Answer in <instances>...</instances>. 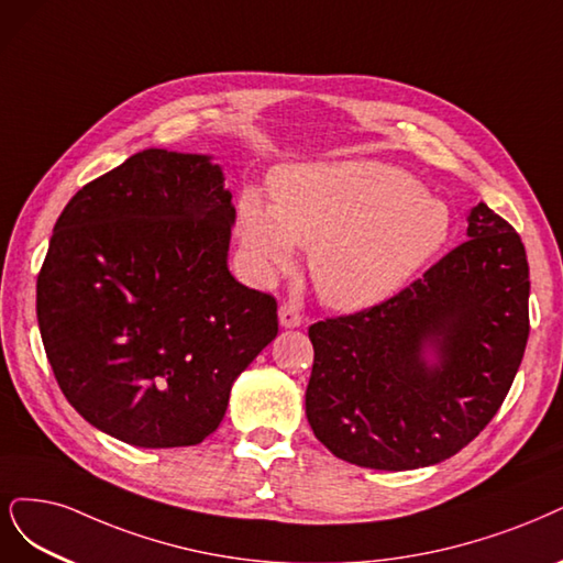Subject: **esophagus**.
Returning a JSON list of instances; mask_svg holds the SVG:
<instances>
[{
    "mask_svg": "<svg viewBox=\"0 0 563 563\" xmlns=\"http://www.w3.org/2000/svg\"><path fill=\"white\" fill-rule=\"evenodd\" d=\"M279 323L284 328H298L302 323V317L298 314V309H294L290 305H282L279 307Z\"/></svg>",
    "mask_w": 563,
    "mask_h": 563,
    "instance_id": "esophagus-1",
    "label": "esophagus"
}]
</instances>
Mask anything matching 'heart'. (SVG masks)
<instances>
[{
    "mask_svg": "<svg viewBox=\"0 0 563 563\" xmlns=\"http://www.w3.org/2000/svg\"><path fill=\"white\" fill-rule=\"evenodd\" d=\"M275 202L246 188L240 242L261 279L296 265L309 249V277L323 305L363 312L410 284L450 240V211L410 174L377 161L279 169Z\"/></svg>",
    "mask_w": 563,
    "mask_h": 563,
    "instance_id": "1",
    "label": "heart"
}]
</instances>
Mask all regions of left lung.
I'll return each mask as SVG.
<instances>
[{
    "label": "left lung",
    "instance_id": "obj_1",
    "mask_svg": "<svg viewBox=\"0 0 563 563\" xmlns=\"http://www.w3.org/2000/svg\"><path fill=\"white\" fill-rule=\"evenodd\" d=\"M468 242L382 305L309 328L305 412L338 459L415 471L479 435L525 358L529 263L515 228L479 202Z\"/></svg>",
    "mask_w": 563,
    "mask_h": 563
}]
</instances>
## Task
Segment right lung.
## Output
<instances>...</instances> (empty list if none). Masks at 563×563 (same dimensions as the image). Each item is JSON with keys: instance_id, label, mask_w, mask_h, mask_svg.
Segmentation results:
<instances>
[{"instance_id": "obj_1", "label": "right lung", "mask_w": 563, "mask_h": 563, "mask_svg": "<svg viewBox=\"0 0 563 563\" xmlns=\"http://www.w3.org/2000/svg\"><path fill=\"white\" fill-rule=\"evenodd\" d=\"M202 153L144 148L90 181L53 228L36 319L57 384L95 429L188 448L277 338V302L228 269L232 192Z\"/></svg>"}]
</instances>
